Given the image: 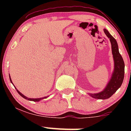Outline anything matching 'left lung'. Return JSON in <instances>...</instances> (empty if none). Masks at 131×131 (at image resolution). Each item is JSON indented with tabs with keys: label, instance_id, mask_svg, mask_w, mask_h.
<instances>
[{
	"label": "left lung",
	"instance_id": "8db88e82",
	"mask_svg": "<svg viewBox=\"0 0 131 131\" xmlns=\"http://www.w3.org/2000/svg\"><path fill=\"white\" fill-rule=\"evenodd\" d=\"M105 34L110 39L112 44V54L114 60V71L110 80L103 91L96 94H89V95L96 99H107L110 98L121 87L124 76V63L119 52L116 40L106 29H103Z\"/></svg>",
	"mask_w": 131,
	"mask_h": 131
}]
</instances>
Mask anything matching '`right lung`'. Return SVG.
<instances>
[{
    "mask_svg": "<svg viewBox=\"0 0 131 131\" xmlns=\"http://www.w3.org/2000/svg\"><path fill=\"white\" fill-rule=\"evenodd\" d=\"M9 78H10V82H12V83L13 84V82H12V79H11V78H10V76H9ZM15 89H16V88H15ZM16 91L18 92V94L20 95L22 97H23L24 99H26V100H31V101H34V102H39V101H40V100H42V99H46V98H47L48 97V96L47 97H42V98H38V99H29V98H28V97H26V96H25L23 94H22L20 92H19V91H18L17 89H16Z\"/></svg>",
    "mask_w": 131,
    "mask_h": 131,
    "instance_id": "right-lung-1",
    "label": "right lung"
}]
</instances>
